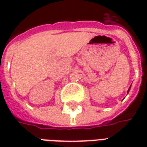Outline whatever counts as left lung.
Wrapping results in <instances>:
<instances>
[{
  "label": "left lung",
  "instance_id": "8db88e82",
  "mask_svg": "<svg viewBox=\"0 0 147 147\" xmlns=\"http://www.w3.org/2000/svg\"><path fill=\"white\" fill-rule=\"evenodd\" d=\"M130 86H131V85H130ZM130 87L129 88V89H128V91H127V93H128V92H130Z\"/></svg>",
  "mask_w": 147,
  "mask_h": 147
}]
</instances>
